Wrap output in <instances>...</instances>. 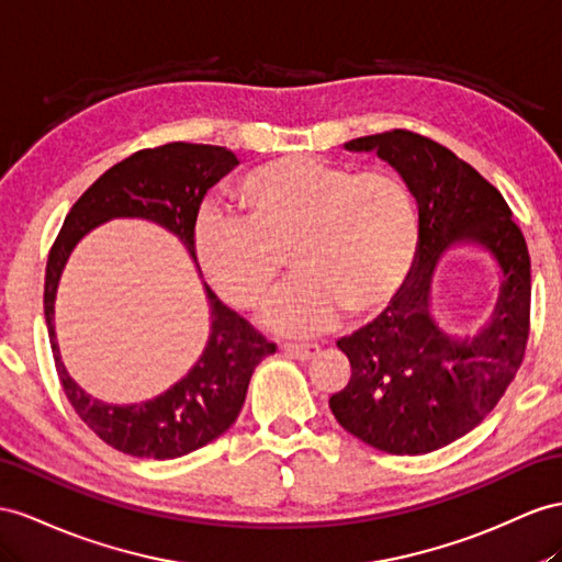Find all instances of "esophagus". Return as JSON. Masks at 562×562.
<instances>
[{"mask_svg":"<svg viewBox=\"0 0 562 562\" xmlns=\"http://www.w3.org/2000/svg\"><path fill=\"white\" fill-rule=\"evenodd\" d=\"M282 349L290 356L299 358V361H308V358H313L315 353L321 351L318 344H284Z\"/></svg>","mask_w":562,"mask_h":562,"instance_id":"esophagus-1","label":"esophagus"}]
</instances>
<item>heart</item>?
Segmentation results:
<instances>
[{"label": "heart", "instance_id": "obj_1", "mask_svg": "<svg viewBox=\"0 0 562 562\" xmlns=\"http://www.w3.org/2000/svg\"><path fill=\"white\" fill-rule=\"evenodd\" d=\"M244 218L204 213L194 249L227 304L251 311L278 290L290 256L299 278L263 313L284 335L329 329L351 308L382 311L418 256V213L408 187L382 170L356 172L321 156H284L237 187Z\"/></svg>", "mask_w": 562, "mask_h": 562}]
</instances>
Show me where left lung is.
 Wrapping results in <instances>:
<instances>
[{"label": "left lung", "mask_w": 562, "mask_h": 562, "mask_svg": "<svg viewBox=\"0 0 562 562\" xmlns=\"http://www.w3.org/2000/svg\"><path fill=\"white\" fill-rule=\"evenodd\" d=\"M349 151H375L418 204V256L392 306L341 337L349 384L329 396L337 423L384 453L437 451L477 427L506 394L529 335V251L506 199L439 142L408 131L356 137ZM474 243L499 266L493 318L456 338L430 313V282L440 256Z\"/></svg>", "instance_id": "left-lung-1"}]
</instances>
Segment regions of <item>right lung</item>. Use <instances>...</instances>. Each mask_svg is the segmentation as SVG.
Here are the masks:
<instances>
[{"instance_id":"add662e5","label":"right lung","mask_w":562,"mask_h":562,"mask_svg":"<svg viewBox=\"0 0 562 562\" xmlns=\"http://www.w3.org/2000/svg\"><path fill=\"white\" fill-rule=\"evenodd\" d=\"M239 164L235 151L213 144L170 142L142 149L109 168L66 215L49 251L45 276V321L54 366L80 420L94 435L135 458H180L218 439L237 420L254 368L276 353V344L229 311L204 284L211 333L199 361L182 380L139 404H106L68 375L54 329V301L76 244L113 218H142L176 235L196 266L194 225L211 187ZM199 268V266H196Z\"/></svg>"}]
</instances>
